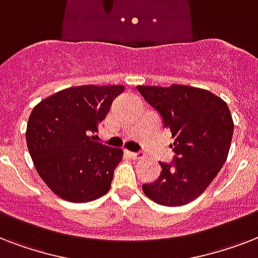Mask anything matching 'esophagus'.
<instances>
[{
  "instance_id": "1",
  "label": "esophagus",
  "mask_w": 258,
  "mask_h": 258,
  "mask_svg": "<svg viewBox=\"0 0 258 258\" xmlns=\"http://www.w3.org/2000/svg\"><path fill=\"white\" fill-rule=\"evenodd\" d=\"M125 154L128 155L130 158H133V159H135V161H139V159H142L143 158V154L141 153H133V151H125Z\"/></svg>"
}]
</instances>
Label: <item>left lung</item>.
Wrapping results in <instances>:
<instances>
[{
	"instance_id": "8db88e82",
	"label": "left lung",
	"mask_w": 258,
	"mask_h": 258,
	"mask_svg": "<svg viewBox=\"0 0 258 258\" xmlns=\"http://www.w3.org/2000/svg\"><path fill=\"white\" fill-rule=\"evenodd\" d=\"M138 91L162 115L176 154L170 165L161 162V176L142 190L163 206L188 204L210 186L226 162L234 130L228 104L208 89L182 84L138 86Z\"/></svg>"
}]
</instances>
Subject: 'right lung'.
I'll use <instances>...</instances> for the list:
<instances>
[{"label": "right lung", "mask_w": 258, "mask_h": 258, "mask_svg": "<svg viewBox=\"0 0 258 258\" xmlns=\"http://www.w3.org/2000/svg\"><path fill=\"white\" fill-rule=\"evenodd\" d=\"M124 86L71 87L32 109L26 146L45 184L61 200L91 202L108 192L123 150L96 142L91 134L104 120Z\"/></svg>", "instance_id": "obj_1"}]
</instances>
